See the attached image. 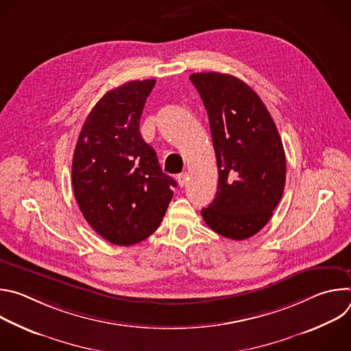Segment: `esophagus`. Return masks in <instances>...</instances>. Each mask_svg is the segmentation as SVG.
Returning a JSON list of instances; mask_svg holds the SVG:
<instances>
[{
	"instance_id": "34e87169",
	"label": "esophagus",
	"mask_w": 351,
	"mask_h": 351,
	"mask_svg": "<svg viewBox=\"0 0 351 351\" xmlns=\"http://www.w3.org/2000/svg\"><path fill=\"white\" fill-rule=\"evenodd\" d=\"M176 179H178L179 186H180V187H183V186H184V183H186V180H187V173H186V172H182V173H179V175L176 176Z\"/></svg>"
}]
</instances>
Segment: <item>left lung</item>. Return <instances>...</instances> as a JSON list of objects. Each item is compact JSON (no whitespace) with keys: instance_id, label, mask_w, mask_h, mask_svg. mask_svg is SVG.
Here are the masks:
<instances>
[{"instance_id":"left-lung-1","label":"left lung","mask_w":351,"mask_h":351,"mask_svg":"<svg viewBox=\"0 0 351 351\" xmlns=\"http://www.w3.org/2000/svg\"><path fill=\"white\" fill-rule=\"evenodd\" d=\"M210 119L218 190L202 210L221 236L244 240L260 232L279 204L286 157L276 125L258 94L243 80L218 72L193 73Z\"/></svg>"}]
</instances>
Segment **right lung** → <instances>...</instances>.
I'll return each instance as SVG.
<instances>
[{"label":"right lung","mask_w":351,"mask_h":351,"mask_svg":"<svg viewBox=\"0 0 351 351\" xmlns=\"http://www.w3.org/2000/svg\"><path fill=\"white\" fill-rule=\"evenodd\" d=\"M154 86V79L132 80L107 91L84 121L73 153L77 206L88 225L117 245L154 233L178 184L138 130Z\"/></svg>","instance_id":"right-lung-1"}]
</instances>
